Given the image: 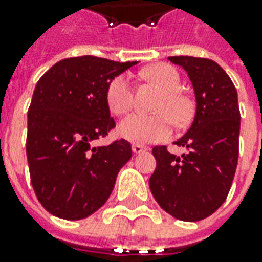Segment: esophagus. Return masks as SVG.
I'll list each match as a JSON object with an SVG mask.
<instances>
[{"label":"esophagus","mask_w":262,"mask_h":262,"mask_svg":"<svg viewBox=\"0 0 262 262\" xmlns=\"http://www.w3.org/2000/svg\"><path fill=\"white\" fill-rule=\"evenodd\" d=\"M146 147L141 146V144H133V151H134L136 155H140V153H143V151H146Z\"/></svg>","instance_id":"obj_1"}]
</instances>
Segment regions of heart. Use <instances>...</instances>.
I'll use <instances>...</instances> for the list:
<instances>
[{"label": "heart", "instance_id": "b5f03b06", "mask_svg": "<svg viewBox=\"0 0 262 262\" xmlns=\"http://www.w3.org/2000/svg\"><path fill=\"white\" fill-rule=\"evenodd\" d=\"M144 76L163 90L155 105L157 114H136L128 116L118 128L121 137L137 144L156 143L166 138L172 131V119L181 125L185 124L192 114L191 100L178 90L181 86V77L173 67L156 64L147 68ZM106 103L114 115H125L131 111L134 103V87L131 77L119 74L109 81L106 89Z\"/></svg>", "mask_w": 262, "mask_h": 262}]
</instances>
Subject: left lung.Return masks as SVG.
<instances>
[{
	"mask_svg": "<svg viewBox=\"0 0 262 262\" xmlns=\"http://www.w3.org/2000/svg\"><path fill=\"white\" fill-rule=\"evenodd\" d=\"M194 87L196 109L192 125L175 141L186 153L175 156L156 146V170L148 185L159 206L175 219L198 222L226 200L236 172L241 114L230 77L217 62L195 56H169Z\"/></svg>",
	"mask_w": 262,
	"mask_h": 262,
	"instance_id": "8db88e82",
	"label": "left lung"
}]
</instances>
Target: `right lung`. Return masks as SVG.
<instances>
[{
    "label": "right lung",
    "instance_id": "add662e5",
    "mask_svg": "<svg viewBox=\"0 0 262 262\" xmlns=\"http://www.w3.org/2000/svg\"><path fill=\"white\" fill-rule=\"evenodd\" d=\"M136 64L74 56L39 78L27 112L26 155L36 196L51 214L80 220L111 195L119 169L133 156L131 144L92 143L115 128L106 103L109 81Z\"/></svg>",
    "mask_w": 262,
    "mask_h": 262
}]
</instances>
